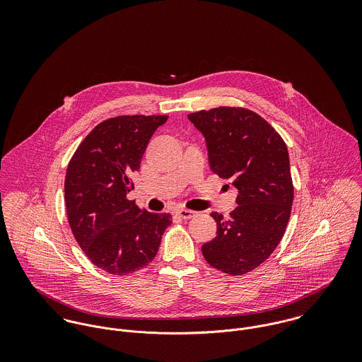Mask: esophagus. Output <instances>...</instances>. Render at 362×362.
<instances>
[{"label": "esophagus", "mask_w": 362, "mask_h": 362, "mask_svg": "<svg viewBox=\"0 0 362 362\" xmlns=\"http://www.w3.org/2000/svg\"><path fill=\"white\" fill-rule=\"evenodd\" d=\"M175 213H177V216H180L181 218H184V220H188V218H192L195 214H197V211H194V210H189V209H177L175 210Z\"/></svg>", "instance_id": "obj_1"}]
</instances>
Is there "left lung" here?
I'll return each mask as SVG.
<instances>
[{
  "mask_svg": "<svg viewBox=\"0 0 362 362\" xmlns=\"http://www.w3.org/2000/svg\"><path fill=\"white\" fill-rule=\"evenodd\" d=\"M188 118L206 139L210 170L238 189L228 218L211 213L217 235L202 245L204 258L223 273L245 274L272 255L291 214L294 187L287 146L248 108L216 107Z\"/></svg>",
  "mask_w": 362,
  "mask_h": 362,
  "instance_id": "1",
  "label": "left lung"
}]
</instances>
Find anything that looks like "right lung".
I'll list each match as a JSON object with an SVG mask.
<instances>
[{
	"label": "right lung",
	"instance_id": "right-lung-1",
	"mask_svg": "<svg viewBox=\"0 0 362 362\" xmlns=\"http://www.w3.org/2000/svg\"><path fill=\"white\" fill-rule=\"evenodd\" d=\"M167 115H119L96 125L69 160L65 206L72 234L90 262L127 276L148 266L158 251L170 213H151L127 198L132 175Z\"/></svg>",
	"mask_w": 362,
	"mask_h": 362
}]
</instances>
